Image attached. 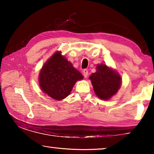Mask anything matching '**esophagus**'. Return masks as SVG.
Wrapping results in <instances>:
<instances>
[{"label":"esophagus","mask_w":154,"mask_h":154,"mask_svg":"<svg viewBox=\"0 0 154 154\" xmlns=\"http://www.w3.org/2000/svg\"><path fill=\"white\" fill-rule=\"evenodd\" d=\"M83 75L84 77H87L88 75V71L87 69H84L83 71Z\"/></svg>","instance_id":"obj_1"}]
</instances>
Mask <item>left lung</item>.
Instances as JSON below:
<instances>
[{
  "label": "left lung",
  "mask_w": 154,
  "mask_h": 154,
  "mask_svg": "<svg viewBox=\"0 0 154 154\" xmlns=\"http://www.w3.org/2000/svg\"><path fill=\"white\" fill-rule=\"evenodd\" d=\"M89 78L96 96L103 100L110 99L121 87L120 75L104 64H98Z\"/></svg>",
  "instance_id": "obj_1"
}]
</instances>
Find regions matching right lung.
<instances>
[{
    "instance_id": "add662e5",
    "label": "right lung",
    "mask_w": 154,
    "mask_h": 154,
    "mask_svg": "<svg viewBox=\"0 0 154 154\" xmlns=\"http://www.w3.org/2000/svg\"><path fill=\"white\" fill-rule=\"evenodd\" d=\"M83 75L72 66L60 51H56L41 69L38 83L41 89L56 100H61L70 94L78 80Z\"/></svg>"
}]
</instances>
